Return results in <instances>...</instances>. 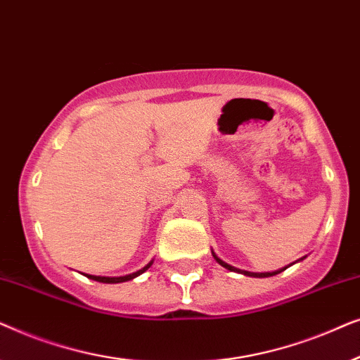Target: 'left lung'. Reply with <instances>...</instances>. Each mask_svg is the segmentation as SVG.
<instances>
[{"label":"left lung","instance_id":"8db88e82","mask_svg":"<svg viewBox=\"0 0 360 360\" xmlns=\"http://www.w3.org/2000/svg\"><path fill=\"white\" fill-rule=\"evenodd\" d=\"M211 254H213V257H214V260L216 262H218L219 265H223L224 269H228V270H231V272H238V274H243V275H248V277H255V278H265V277H274V275H277V274H280V272H283L285 269H288L290 265H287V267H283V269H278V270H274V272H249V270H240V269H238V267H233V265H229V264H226L223 259H219L218 255H216V252L214 250H211ZM304 257H307V255H304ZM304 257H302L300 260H303ZM295 264V262H293Z\"/></svg>","mask_w":360,"mask_h":360}]
</instances>
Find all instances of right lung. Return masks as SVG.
<instances>
[{
    "label": "right lung",
    "instance_id": "add662e5",
    "mask_svg": "<svg viewBox=\"0 0 360 360\" xmlns=\"http://www.w3.org/2000/svg\"><path fill=\"white\" fill-rule=\"evenodd\" d=\"M154 264V260H150L149 264L146 265V267H142L141 270H137L134 274H129V275H122V277H101V275H90V274H83L85 277L91 278V280H96V282H101V283H121V282H127V280H132L136 277H139L141 274H144L147 269L150 267V265Z\"/></svg>",
    "mask_w": 360,
    "mask_h": 360
}]
</instances>
